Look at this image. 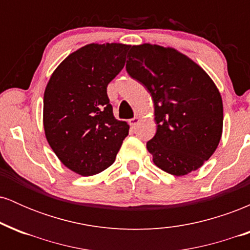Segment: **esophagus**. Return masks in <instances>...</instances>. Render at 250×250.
<instances>
[{
	"instance_id": "1",
	"label": "esophagus",
	"mask_w": 250,
	"mask_h": 250,
	"mask_svg": "<svg viewBox=\"0 0 250 250\" xmlns=\"http://www.w3.org/2000/svg\"><path fill=\"white\" fill-rule=\"evenodd\" d=\"M128 122H129V125H131V127H135V125H136L137 123L140 122V119H139V117H133V119L129 120Z\"/></svg>"
}]
</instances>
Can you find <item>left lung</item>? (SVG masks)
<instances>
[{
	"instance_id": "left-lung-1",
	"label": "left lung",
	"mask_w": 250,
	"mask_h": 250,
	"mask_svg": "<svg viewBox=\"0 0 250 250\" xmlns=\"http://www.w3.org/2000/svg\"><path fill=\"white\" fill-rule=\"evenodd\" d=\"M125 69L154 101L157 130L147 142L155 165L182 176L216 150L223 125L222 99L202 68L173 48L133 45Z\"/></svg>"
}]
</instances>
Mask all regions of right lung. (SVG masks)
Wrapping results in <instances>:
<instances>
[{"mask_svg":"<svg viewBox=\"0 0 250 250\" xmlns=\"http://www.w3.org/2000/svg\"><path fill=\"white\" fill-rule=\"evenodd\" d=\"M128 49L121 43L84 45L56 68L45 88V137L63 165L82 176L113 165L129 133L127 122L114 117L107 95Z\"/></svg>","mask_w":250,"mask_h":250,"instance_id":"1","label":"right lung"}]
</instances>
